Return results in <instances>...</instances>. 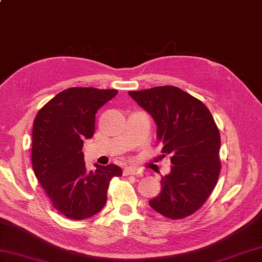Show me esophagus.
Masks as SVG:
<instances>
[{
	"mask_svg": "<svg viewBox=\"0 0 262 262\" xmlns=\"http://www.w3.org/2000/svg\"><path fill=\"white\" fill-rule=\"evenodd\" d=\"M142 171L140 169L137 168H134V166H127V168H125L124 170V174L125 176H136V174H141Z\"/></svg>",
	"mask_w": 262,
	"mask_h": 262,
	"instance_id": "34e87169",
	"label": "esophagus"
}]
</instances>
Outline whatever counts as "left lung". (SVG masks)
Listing matches in <instances>:
<instances>
[{
  "instance_id": "obj_1",
  "label": "left lung",
  "mask_w": 262,
  "mask_h": 262,
  "mask_svg": "<svg viewBox=\"0 0 262 262\" xmlns=\"http://www.w3.org/2000/svg\"><path fill=\"white\" fill-rule=\"evenodd\" d=\"M128 94L151 115L162 153L171 157L170 173L162 177L161 192L149 206L171 220L193 214L213 191L221 171V136L213 116L200 100L177 86Z\"/></svg>"
}]
</instances>
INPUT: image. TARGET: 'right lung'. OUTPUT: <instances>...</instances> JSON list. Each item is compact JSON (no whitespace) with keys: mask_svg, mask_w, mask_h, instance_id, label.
Masks as SVG:
<instances>
[{"mask_svg":"<svg viewBox=\"0 0 262 262\" xmlns=\"http://www.w3.org/2000/svg\"><path fill=\"white\" fill-rule=\"evenodd\" d=\"M117 90L70 88L38 111L32 128V169L54 207L69 219L96 215L107 202L110 180L118 165L94 164L88 171L83 142L94 134L96 114Z\"/></svg>","mask_w":262,"mask_h":262,"instance_id":"right-lung-1","label":"right lung"}]
</instances>
